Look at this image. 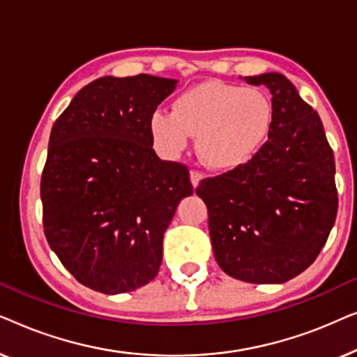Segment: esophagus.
Instances as JSON below:
<instances>
[{"instance_id": "esophagus-1", "label": "esophagus", "mask_w": 357, "mask_h": 357, "mask_svg": "<svg viewBox=\"0 0 357 357\" xmlns=\"http://www.w3.org/2000/svg\"><path fill=\"white\" fill-rule=\"evenodd\" d=\"M202 178H203V174L198 172V170H192V172H190V180H192V185L195 188L198 187V183L202 182Z\"/></svg>"}]
</instances>
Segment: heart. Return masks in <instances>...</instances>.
Returning a JSON list of instances; mask_svg holds the SVG:
<instances>
[{"label": "heart", "mask_w": 357, "mask_h": 357, "mask_svg": "<svg viewBox=\"0 0 357 357\" xmlns=\"http://www.w3.org/2000/svg\"><path fill=\"white\" fill-rule=\"evenodd\" d=\"M273 125L271 99L257 87L203 82L185 91L172 114L154 112L149 131L165 155L175 158L197 136L199 159L208 167L231 170L261 148Z\"/></svg>", "instance_id": "b5f03b06"}]
</instances>
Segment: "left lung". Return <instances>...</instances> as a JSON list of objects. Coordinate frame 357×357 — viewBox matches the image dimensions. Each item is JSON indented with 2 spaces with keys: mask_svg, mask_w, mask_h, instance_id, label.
I'll return each mask as SVG.
<instances>
[{
  "mask_svg": "<svg viewBox=\"0 0 357 357\" xmlns=\"http://www.w3.org/2000/svg\"><path fill=\"white\" fill-rule=\"evenodd\" d=\"M266 86L273 125L248 162L199 182L214 258L253 284H281L307 270L338 211L335 158L317 112L280 73L248 76Z\"/></svg>",
  "mask_w": 357,
  "mask_h": 357,
  "instance_id": "obj_1",
  "label": "left lung"
}]
</instances>
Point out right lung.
Masks as SVG:
<instances>
[{"label":"right lung","instance_id":"obj_1","mask_svg":"<svg viewBox=\"0 0 357 357\" xmlns=\"http://www.w3.org/2000/svg\"><path fill=\"white\" fill-rule=\"evenodd\" d=\"M175 84L149 75L99 77L53 125L40 182L43 232L91 289L121 294L153 281L165 229L193 193L187 165L160 160L149 131Z\"/></svg>","mask_w":357,"mask_h":357}]
</instances>
